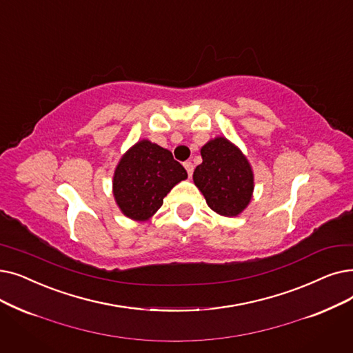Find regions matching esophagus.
Here are the masks:
<instances>
[{"label":"esophagus","mask_w":353,"mask_h":353,"mask_svg":"<svg viewBox=\"0 0 353 353\" xmlns=\"http://www.w3.org/2000/svg\"><path fill=\"white\" fill-rule=\"evenodd\" d=\"M185 168H186V172H188V174H189V177H192V174H193V170H194V165H193V163L192 161H185Z\"/></svg>","instance_id":"esophagus-1"}]
</instances>
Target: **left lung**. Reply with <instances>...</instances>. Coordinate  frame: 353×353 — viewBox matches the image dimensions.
I'll return each mask as SVG.
<instances>
[{
	"instance_id": "obj_1",
	"label": "left lung",
	"mask_w": 353,
	"mask_h": 353,
	"mask_svg": "<svg viewBox=\"0 0 353 353\" xmlns=\"http://www.w3.org/2000/svg\"><path fill=\"white\" fill-rule=\"evenodd\" d=\"M202 164L194 168L193 181L208 206L222 216H238L250 205L254 172L243 152L225 137L209 140L202 148Z\"/></svg>"
}]
</instances>
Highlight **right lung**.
I'll return each instance as SVG.
<instances>
[{
	"mask_svg": "<svg viewBox=\"0 0 353 353\" xmlns=\"http://www.w3.org/2000/svg\"><path fill=\"white\" fill-rule=\"evenodd\" d=\"M185 179L188 172L173 159L172 151L141 140L117 164L112 193L127 218L145 222L161 208L167 193Z\"/></svg>",
	"mask_w": 353,
	"mask_h": 353,
	"instance_id": "add662e5",
	"label": "right lung"
}]
</instances>
